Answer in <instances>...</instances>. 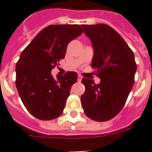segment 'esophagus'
Listing matches in <instances>:
<instances>
[{
	"label": "esophagus",
	"mask_w": 152,
	"mask_h": 152,
	"mask_svg": "<svg viewBox=\"0 0 152 152\" xmlns=\"http://www.w3.org/2000/svg\"><path fill=\"white\" fill-rule=\"evenodd\" d=\"M77 80H78V82H80V81L82 80V76L78 75V79H77Z\"/></svg>",
	"instance_id": "1"
}]
</instances>
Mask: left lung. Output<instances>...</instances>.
Here are the masks:
<instances>
[{
	"mask_svg": "<svg viewBox=\"0 0 152 152\" xmlns=\"http://www.w3.org/2000/svg\"><path fill=\"white\" fill-rule=\"evenodd\" d=\"M94 48L91 68L101 81L83 78L85 92L81 96L84 113L91 120L106 121L125 106L134 84L137 64L133 52L122 37L106 24H83Z\"/></svg>",
	"mask_w": 152,
	"mask_h": 152,
	"instance_id": "obj_1",
	"label": "left lung"
}]
</instances>
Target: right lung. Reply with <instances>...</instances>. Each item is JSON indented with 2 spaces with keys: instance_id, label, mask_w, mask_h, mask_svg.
<instances>
[{
  "instance_id": "right-lung-1",
  "label": "right lung",
  "mask_w": 152,
  "mask_h": 152,
  "mask_svg": "<svg viewBox=\"0 0 152 152\" xmlns=\"http://www.w3.org/2000/svg\"><path fill=\"white\" fill-rule=\"evenodd\" d=\"M83 32L78 24L50 25L23 50L15 66V86L28 112L49 121L63 113L70 89L77 81L76 72L53 78L51 70L65 56L68 44Z\"/></svg>"
}]
</instances>
